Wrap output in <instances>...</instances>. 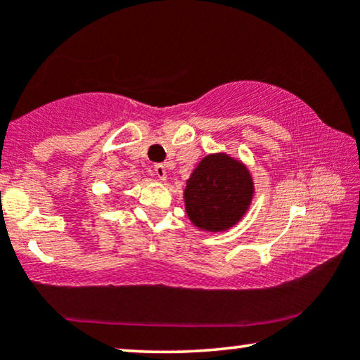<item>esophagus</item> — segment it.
I'll return each instance as SVG.
<instances>
[{"instance_id":"esophagus-1","label":"esophagus","mask_w":360,"mask_h":360,"mask_svg":"<svg viewBox=\"0 0 360 360\" xmlns=\"http://www.w3.org/2000/svg\"><path fill=\"white\" fill-rule=\"evenodd\" d=\"M154 170H155V175L159 176L160 180H167V167L164 164H157L154 167Z\"/></svg>"}]
</instances>
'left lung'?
<instances>
[{
  "label": "left lung",
  "mask_w": 360,
  "mask_h": 360,
  "mask_svg": "<svg viewBox=\"0 0 360 360\" xmlns=\"http://www.w3.org/2000/svg\"><path fill=\"white\" fill-rule=\"evenodd\" d=\"M254 196L252 175L228 154H210L186 180L185 210L196 228L221 233L238 224Z\"/></svg>",
  "instance_id": "1"
}]
</instances>
